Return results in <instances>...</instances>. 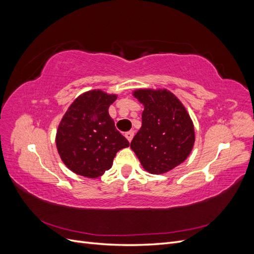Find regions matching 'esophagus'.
I'll use <instances>...</instances> for the list:
<instances>
[{
	"mask_svg": "<svg viewBox=\"0 0 254 254\" xmlns=\"http://www.w3.org/2000/svg\"><path fill=\"white\" fill-rule=\"evenodd\" d=\"M133 135H134V131H128V132H126V133H125L126 139H127L129 142H131Z\"/></svg>",
	"mask_w": 254,
	"mask_h": 254,
	"instance_id": "1",
	"label": "esophagus"
}]
</instances>
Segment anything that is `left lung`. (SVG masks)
<instances>
[{
  "label": "left lung",
  "instance_id": "left-lung-1",
  "mask_svg": "<svg viewBox=\"0 0 254 254\" xmlns=\"http://www.w3.org/2000/svg\"><path fill=\"white\" fill-rule=\"evenodd\" d=\"M144 105L142 127L130 147L151 174H164L181 164L193 149L194 125L186 108L167 90H137Z\"/></svg>",
  "mask_w": 254,
  "mask_h": 254
}]
</instances>
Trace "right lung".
Wrapping results in <instances>:
<instances>
[{"label": "right lung", "instance_id": "1", "mask_svg": "<svg viewBox=\"0 0 254 254\" xmlns=\"http://www.w3.org/2000/svg\"><path fill=\"white\" fill-rule=\"evenodd\" d=\"M115 99L117 95L101 90L89 91L75 99L61 120L56 145L72 172L97 178L110 170L117 152L129 146L108 112Z\"/></svg>", "mask_w": 254, "mask_h": 254}]
</instances>
